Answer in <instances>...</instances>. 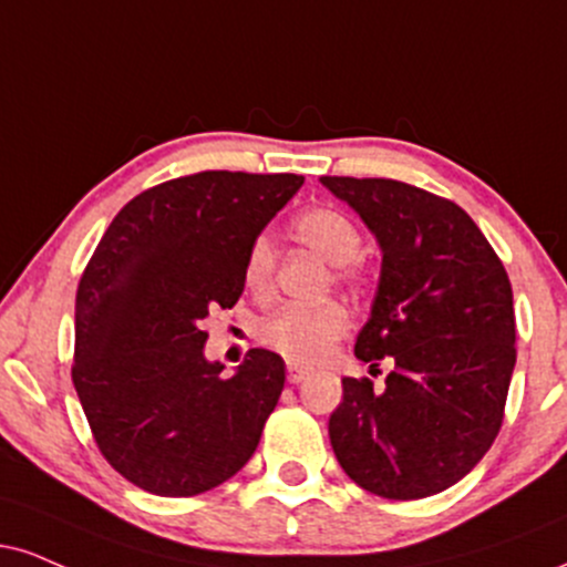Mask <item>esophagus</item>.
<instances>
[{
    "instance_id": "34e87169",
    "label": "esophagus",
    "mask_w": 567,
    "mask_h": 567,
    "mask_svg": "<svg viewBox=\"0 0 567 567\" xmlns=\"http://www.w3.org/2000/svg\"><path fill=\"white\" fill-rule=\"evenodd\" d=\"M311 370L309 367H301V364H288V383H303L306 378H309Z\"/></svg>"
}]
</instances>
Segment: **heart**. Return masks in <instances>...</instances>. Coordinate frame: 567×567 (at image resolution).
I'll return each mask as SVG.
<instances>
[{
  "mask_svg": "<svg viewBox=\"0 0 567 567\" xmlns=\"http://www.w3.org/2000/svg\"><path fill=\"white\" fill-rule=\"evenodd\" d=\"M292 231L313 254L336 266V279L346 285L361 282L359 269L353 266L361 250V235L357 224L336 208H309L292 221ZM275 245L266 235H258L245 250L243 279L245 288L264 296L275 277ZM351 317L343 303H288L277 309L258 327V340L266 349L277 351L290 364H317L336 349L340 338L349 332Z\"/></svg>",
  "mask_w": 567,
  "mask_h": 567,
  "instance_id": "heart-1",
  "label": "heart"
}]
</instances>
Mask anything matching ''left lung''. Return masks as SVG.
Masks as SVG:
<instances>
[{"mask_svg":"<svg viewBox=\"0 0 567 567\" xmlns=\"http://www.w3.org/2000/svg\"><path fill=\"white\" fill-rule=\"evenodd\" d=\"M383 250L357 357L391 359L378 391L343 378L330 443L346 475L383 499L454 486L499 433L515 370V309L504 264L456 203L395 179L322 176Z\"/></svg>","mask_w":567,"mask_h":567,"instance_id":"1","label":"left lung"}]
</instances>
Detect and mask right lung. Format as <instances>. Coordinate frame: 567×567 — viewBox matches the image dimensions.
I'll use <instances>...</instances> for the list:
<instances>
[{
	"instance_id": "add662e5",
	"label": "right lung",
	"mask_w": 567,
	"mask_h": 567,
	"mask_svg": "<svg viewBox=\"0 0 567 567\" xmlns=\"http://www.w3.org/2000/svg\"><path fill=\"white\" fill-rule=\"evenodd\" d=\"M298 174L200 172L128 200L76 290L71 378L100 454L158 496L229 481L256 452L285 361L250 349L231 378L203 357L208 311L243 296V261Z\"/></svg>"
}]
</instances>
